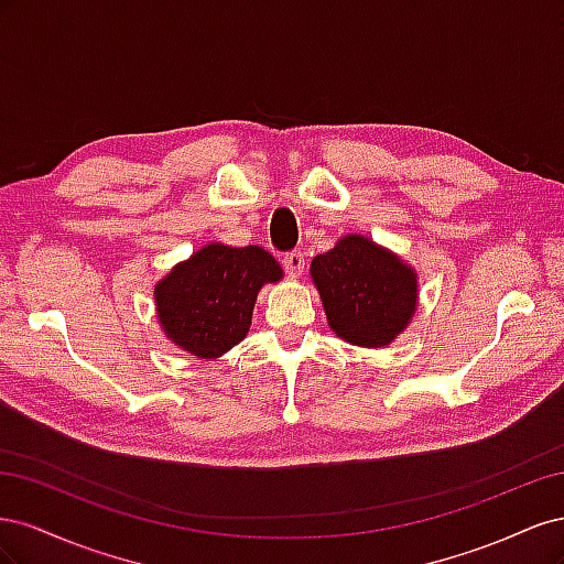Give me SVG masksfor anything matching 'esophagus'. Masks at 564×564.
<instances>
[{
  "mask_svg": "<svg viewBox=\"0 0 564 564\" xmlns=\"http://www.w3.org/2000/svg\"><path fill=\"white\" fill-rule=\"evenodd\" d=\"M282 265L284 270L289 272L292 278H299L301 272L305 270V259H303V251L301 249H294V251H286L282 256Z\"/></svg>",
  "mask_w": 564,
  "mask_h": 564,
  "instance_id": "1",
  "label": "esophagus"
}]
</instances>
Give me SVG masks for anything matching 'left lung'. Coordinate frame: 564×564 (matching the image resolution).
<instances>
[{
	"label": "left lung",
	"mask_w": 564,
	"mask_h": 564,
	"mask_svg": "<svg viewBox=\"0 0 564 564\" xmlns=\"http://www.w3.org/2000/svg\"><path fill=\"white\" fill-rule=\"evenodd\" d=\"M332 329L355 346H388L416 311V275L367 237L348 235L311 265Z\"/></svg>",
	"instance_id": "left-lung-1"
}]
</instances>
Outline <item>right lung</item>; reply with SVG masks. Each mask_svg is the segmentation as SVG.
<instances>
[{"label": "right lung", "mask_w": 564, "mask_h": 564, "mask_svg": "<svg viewBox=\"0 0 564 564\" xmlns=\"http://www.w3.org/2000/svg\"><path fill=\"white\" fill-rule=\"evenodd\" d=\"M280 278V263L261 247H202L155 289L162 329L204 360L224 355L247 336L259 289Z\"/></svg>", "instance_id": "right-lung-1"}]
</instances>
